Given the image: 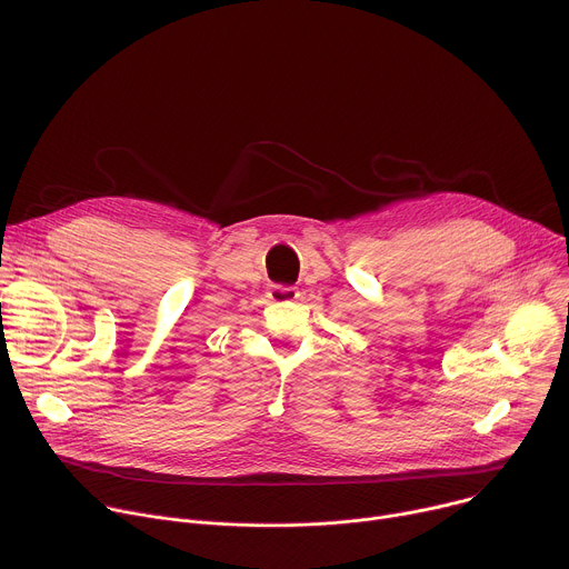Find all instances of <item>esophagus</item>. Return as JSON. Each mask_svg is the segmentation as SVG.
I'll list each match as a JSON object with an SVG mask.
<instances>
[{
  "instance_id": "1",
  "label": "esophagus",
  "mask_w": 569,
  "mask_h": 569,
  "mask_svg": "<svg viewBox=\"0 0 569 569\" xmlns=\"http://www.w3.org/2000/svg\"><path fill=\"white\" fill-rule=\"evenodd\" d=\"M267 296H269L271 302H291V300L298 298V289L296 287H284V284H271Z\"/></svg>"
}]
</instances>
